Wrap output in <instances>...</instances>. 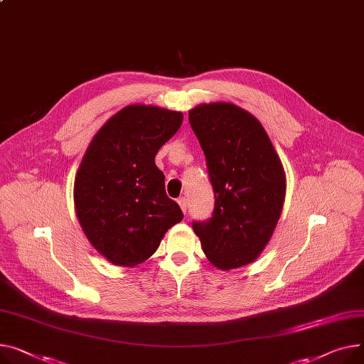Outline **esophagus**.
Instances as JSON below:
<instances>
[{"label": "esophagus", "instance_id": "1", "mask_svg": "<svg viewBox=\"0 0 364 364\" xmlns=\"http://www.w3.org/2000/svg\"><path fill=\"white\" fill-rule=\"evenodd\" d=\"M178 205H180L181 210H183L184 213H187V199H186V198H180V199H178Z\"/></svg>", "mask_w": 364, "mask_h": 364}]
</instances>
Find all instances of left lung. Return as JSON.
Wrapping results in <instances>:
<instances>
[{"label": "left lung", "mask_w": 364, "mask_h": 364, "mask_svg": "<svg viewBox=\"0 0 364 364\" xmlns=\"http://www.w3.org/2000/svg\"><path fill=\"white\" fill-rule=\"evenodd\" d=\"M206 158L215 208L195 221L208 260L223 271L252 263L277 227L285 198V174L264 129L250 112L228 102L188 111Z\"/></svg>", "instance_id": "8db88e82"}]
</instances>
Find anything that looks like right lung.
Here are the masks:
<instances>
[{
    "mask_svg": "<svg viewBox=\"0 0 364 364\" xmlns=\"http://www.w3.org/2000/svg\"><path fill=\"white\" fill-rule=\"evenodd\" d=\"M183 123V114L129 105L95 134L75 181V206L90 245L111 263L136 266L183 220L165 193L155 156Z\"/></svg>",
    "mask_w": 364,
    "mask_h": 364,
    "instance_id": "add662e5",
    "label": "right lung"
}]
</instances>
